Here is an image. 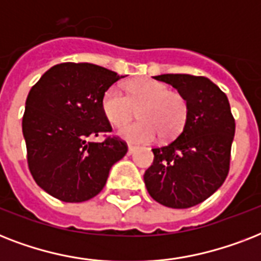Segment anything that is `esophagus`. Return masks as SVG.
<instances>
[{
	"mask_svg": "<svg viewBox=\"0 0 261 261\" xmlns=\"http://www.w3.org/2000/svg\"><path fill=\"white\" fill-rule=\"evenodd\" d=\"M135 150H137V147L133 146V145H130V146H128V150H127V154L131 155V154H133V153H134Z\"/></svg>",
	"mask_w": 261,
	"mask_h": 261,
	"instance_id": "34e87169",
	"label": "esophagus"
}]
</instances>
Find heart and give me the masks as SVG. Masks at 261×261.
<instances>
[{"instance_id": "heart-1", "label": "heart", "mask_w": 261, "mask_h": 261, "mask_svg": "<svg viewBox=\"0 0 261 261\" xmlns=\"http://www.w3.org/2000/svg\"><path fill=\"white\" fill-rule=\"evenodd\" d=\"M128 96L118 85H112L102 94L101 110L107 120L116 127L134 117L140 110L139 122L123 126L118 135L126 142L149 143L160 134L173 138L186 126L188 106L184 96L172 92L168 85L151 79H139L127 85Z\"/></svg>"}]
</instances>
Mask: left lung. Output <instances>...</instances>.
<instances>
[{
    "instance_id": "1",
    "label": "left lung",
    "mask_w": 261,
    "mask_h": 261,
    "mask_svg": "<svg viewBox=\"0 0 261 261\" xmlns=\"http://www.w3.org/2000/svg\"><path fill=\"white\" fill-rule=\"evenodd\" d=\"M154 79L184 96L188 115L177 138L151 149L154 160L143 180L155 202L171 208H188L210 198L225 181L234 118L226 94L206 77L161 74Z\"/></svg>"
}]
</instances>
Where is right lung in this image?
Masks as SVG:
<instances>
[{"label": "right lung", "mask_w": 261, "mask_h": 261, "mask_svg": "<svg viewBox=\"0 0 261 261\" xmlns=\"http://www.w3.org/2000/svg\"><path fill=\"white\" fill-rule=\"evenodd\" d=\"M92 63H59L31 88L22 116L27 161L42 190L67 203L89 200L104 188L115 163L127 153L102 114L106 90L122 79Z\"/></svg>", "instance_id": "1"}]
</instances>
